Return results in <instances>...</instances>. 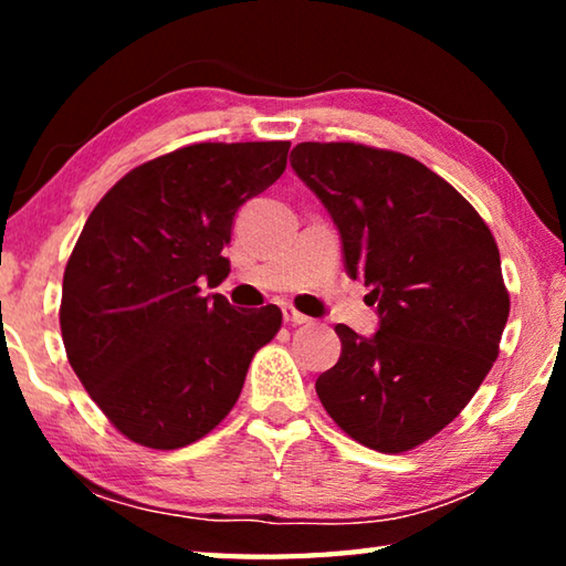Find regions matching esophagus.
Returning <instances> with one entry per match:
<instances>
[{
	"instance_id": "34e87169",
	"label": "esophagus",
	"mask_w": 566,
	"mask_h": 566,
	"mask_svg": "<svg viewBox=\"0 0 566 566\" xmlns=\"http://www.w3.org/2000/svg\"><path fill=\"white\" fill-rule=\"evenodd\" d=\"M282 314H284V322H290V324H312V317H306V314H302V312H296L294 306H282Z\"/></svg>"
}]
</instances>
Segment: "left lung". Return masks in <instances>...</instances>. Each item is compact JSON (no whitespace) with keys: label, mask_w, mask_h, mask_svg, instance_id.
<instances>
[{"label":"left lung","mask_w":566,"mask_h":566,"mask_svg":"<svg viewBox=\"0 0 566 566\" xmlns=\"http://www.w3.org/2000/svg\"><path fill=\"white\" fill-rule=\"evenodd\" d=\"M290 161L379 314L371 337L334 327L342 354L317 395L359 444L407 452L467 407L500 354L510 317L500 249L449 181L399 151L302 142Z\"/></svg>","instance_id":"1"}]
</instances>
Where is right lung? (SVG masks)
<instances>
[{
    "label": "right lung",
    "mask_w": 566,
    "mask_h": 566,
    "mask_svg": "<svg viewBox=\"0 0 566 566\" xmlns=\"http://www.w3.org/2000/svg\"><path fill=\"white\" fill-rule=\"evenodd\" d=\"M290 142H205L132 169L94 207L62 284L66 357L119 432L187 447L237 405L276 304L239 312L227 280L237 209L282 177Z\"/></svg>",
    "instance_id": "add662e5"
}]
</instances>
